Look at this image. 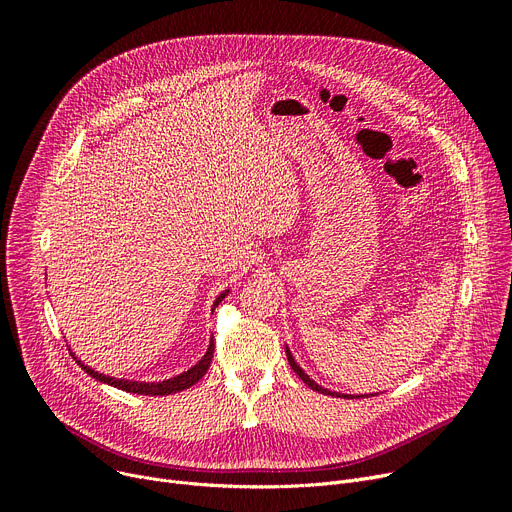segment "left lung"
Here are the masks:
<instances>
[{"label": "left lung", "mask_w": 512, "mask_h": 512, "mask_svg": "<svg viewBox=\"0 0 512 512\" xmlns=\"http://www.w3.org/2000/svg\"><path fill=\"white\" fill-rule=\"evenodd\" d=\"M286 357H288V363H290V367L294 369V373H297L299 375V378L311 388V390H315V392H319V394H328V396H338V398H361V396H357V394H342V392H332V390H328V388H324V386H319L315 380H311L309 378V375L305 373V369L297 363V361H294V357H292V353H290V348L286 346Z\"/></svg>", "instance_id": "obj_1"}]
</instances>
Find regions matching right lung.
<instances>
[{
	"label": "right lung",
	"instance_id": "add662e5",
	"mask_svg": "<svg viewBox=\"0 0 512 512\" xmlns=\"http://www.w3.org/2000/svg\"><path fill=\"white\" fill-rule=\"evenodd\" d=\"M228 292H230V288L228 290H224L218 299L213 301V307H211V311L218 307L226 297H228ZM70 351V355L76 359V363L83 367L91 378H95L97 382H101V384H107V386H114V388H118V390H124V392H130V394H145V396H166V394H176V392H180V390H186V388H191L193 384H197L203 375L207 373V369H209V365H211V359H213V336L209 338V346H207V351H205V355L191 367V369H186V371H182V373H178V375H174V378H168V380H164V382H137V380H124V378H112V375H105V373H99V371H95L93 367H89V365H85L83 361H80L74 353H72V348H68Z\"/></svg>",
	"mask_w": 512,
	"mask_h": 512
}]
</instances>
